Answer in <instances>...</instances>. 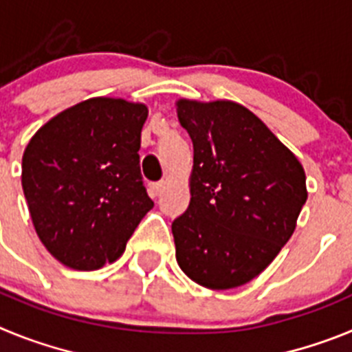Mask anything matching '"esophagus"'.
Wrapping results in <instances>:
<instances>
[{"instance_id": "1", "label": "esophagus", "mask_w": 352, "mask_h": 352, "mask_svg": "<svg viewBox=\"0 0 352 352\" xmlns=\"http://www.w3.org/2000/svg\"><path fill=\"white\" fill-rule=\"evenodd\" d=\"M164 186H166V183L164 182L151 183V185H149V190H151V194L153 195H160L162 192H164Z\"/></svg>"}]
</instances>
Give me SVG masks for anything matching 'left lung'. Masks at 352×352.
I'll use <instances>...</instances> for the list:
<instances>
[{"mask_svg": "<svg viewBox=\"0 0 352 352\" xmlns=\"http://www.w3.org/2000/svg\"><path fill=\"white\" fill-rule=\"evenodd\" d=\"M176 113L194 144L190 204L173 222L176 261L203 287H238L296 229L309 195L303 166L241 104L179 98Z\"/></svg>", "mask_w": 352, "mask_h": 352, "instance_id": "obj_1", "label": "left lung"}]
</instances>
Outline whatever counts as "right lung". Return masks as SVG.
Here are the masks:
<instances>
[{
    "label": "right lung",
    "mask_w": 352,
    "mask_h": 352,
    "mask_svg": "<svg viewBox=\"0 0 352 352\" xmlns=\"http://www.w3.org/2000/svg\"><path fill=\"white\" fill-rule=\"evenodd\" d=\"M144 104L96 96L56 114L28 142L23 190L43 247L72 270L114 263L153 208L139 167Z\"/></svg>",
    "instance_id": "obj_1"
}]
</instances>
